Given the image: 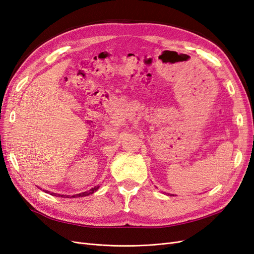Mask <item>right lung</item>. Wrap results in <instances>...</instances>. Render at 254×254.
I'll list each match as a JSON object with an SVG mask.
<instances>
[{"instance_id":"obj_1","label":"right lung","mask_w":254,"mask_h":254,"mask_svg":"<svg viewBox=\"0 0 254 254\" xmlns=\"http://www.w3.org/2000/svg\"><path fill=\"white\" fill-rule=\"evenodd\" d=\"M98 188L99 187H94L93 189H91L90 190H87V191H83V193H81V194H77V195H73V196H71V197H83V196H89V195H91V194H93L94 191H96L97 190H98ZM47 193H50V191H48L47 190ZM51 195H53V196H57V194H54V193H52ZM58 196H61V197H68V196H66V195H58Z\"/></svg>"}]
</instances>
